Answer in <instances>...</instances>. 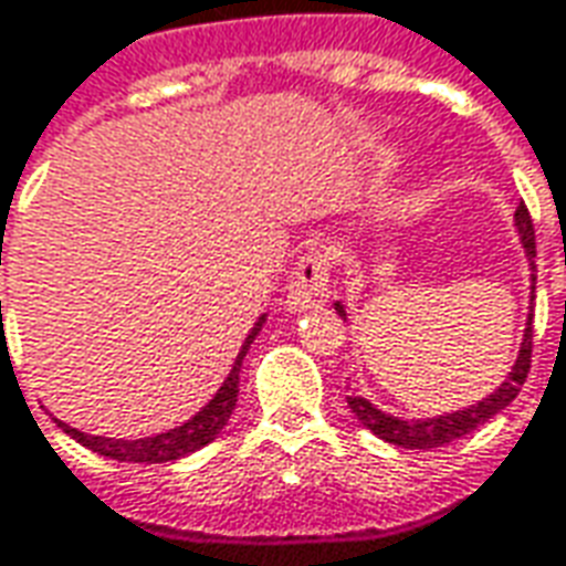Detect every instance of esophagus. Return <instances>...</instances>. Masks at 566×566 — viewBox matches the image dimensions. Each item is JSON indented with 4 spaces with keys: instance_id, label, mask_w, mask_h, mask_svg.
Returning <instances> with one entry per match:
<instances>
[{
    "instance_id": "obj_1",
    "label": "esophagus",
    "mask_w": 566,
    "mask_h": 566,
    "mask_svg": "<svg viewBox=\"0 0 566 566\" xmlns=\"http://www.w3.org/2000/svg\"><path fill=\"white\" fill-rule=\"evenodd\" d=\"M328 298V268L323 255H304L292 268L290 283H286V311L302 314L311 307L326 304Z\"/></svg>"
}]
</instances>
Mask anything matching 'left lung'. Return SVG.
I'll use <instances>...</instances> for the list:
<instances>
[{"label":"left lung","mask_w":566,"mask_h":566,"mask_svg":"<svg viewBox=\"0 0 566 566\" xmlns=\"http://www.w3.org/2000/svg\"><path fill=\"white\" fill-rule=\"evenodd\" d=\"M515 228H518V238L521 247H524V255H527V262H531V314H527V326H524V338H521L518 356H515V366L506 375V380L496 387L491 396H484L475 405H469V408H460V411H448V415H436V418H396V415H387V411H380L378 405L368 402L366 396H359V392H350L347 396V405H350V411L356 415V420L371 430L378 439L390 444H399V448H442V444L454 442V439H463L472 430H479L482 423L500 415L503 408H506L515 396H518L521 384L527 380V371H531V347H533V283H536V274H533V262H536V240H533V222H531V212L527 207L521 203L518 210H515ZM335 311L338 316L347 319V311H344V304L335 302Z\"/></svg>","instance_id":"left-lung-1"}]
</instances>
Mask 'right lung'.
I'll return each instance as SVG.
<instances>
[{
    "instance_id": "add662e5",
    "label": "right lung",
    "mask_w": 566,
    "mask_h": 566,
    "mask_svg": "<svg viewBox=\"0 0 566 566\" xmlns=\"http://www.w3.org/2000/svg\"><path fill=\"white\" fill-rule=\"evenodd\" d=\"M268 314H262L255 319V326L250 328V335L240 347L234 366L228 371V378L222 380V387L216 390L210 402L200 408L195 418H188L186 423H179L174 430L158 432V436H146V439H109V436H91V432H82L63 423V420L54 418L60 430L72 436L75 442L97 451L103 457H112V460H127V463H170V460H179V457H188L200 451L203 444H210L219 432L226 430L228 418L234 415V405H238V387H240V366H243V356L250 350V344L255 340V335L262 332Z\"/></svg>"
}]
</instances>
